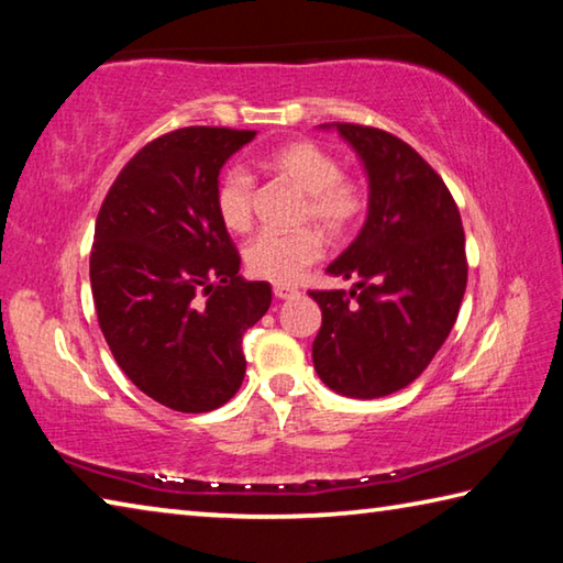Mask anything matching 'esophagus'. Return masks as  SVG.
I'll return each mask as SVG.
<instances>
[{
    "label": "esophagus",
    "mask_w": 563,
    "mask_h": 563,
    "mask_svg": "<svg viewBox=\"0 0 563 563\" xmlns=\"http://www.w3.org/2000/svg\"><path fill=\"white\" fill-rule=\"evenodd\" d=\"M273 292L278 300H288L292 295H298V288H290V285H275Z\"/></svg>",
    "instance_id": "1"
}]
</instances>
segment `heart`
I'll return each mask as SVG.
<instances>
[{"label":"heart","mask_w":563,"mask_h":563,"mask_svg":"<svg viewBox=\"0 0 563 563\" xmlns=\"http://www.w3.org/2000/svg\"><path fill=\"white\" fill-rule=\"evenodd\" d=\"M261 166L302 190L298 223H316L332 241L347 238L367 211L365 180L342 174L340 158L318 141L292 139L271 148ZM213 208L225 231L247 233L255 213V180L243 166L225 168L216 180ZM322 255L316 228L261 233L245 245V268L255 278L290 285Z\"/></svg>","instance_id":"1"}]
</instances>
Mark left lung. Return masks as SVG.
<instances>
[{
	"label": "left lung",
	"instance_id": "1",
	"mask_svg": "<svg viewBox=\"0 0 563 563\" xmlns=\"http://www.w3.org/2000/svg\"><path fill=\"white\" fill-rule=\"evenodd\" d=\"M365 164L369 213L330 275L357 290H310L322 325L312 362L330 389L393 395L424 373L450 335L466 288L464 228L440 174L389 131L335 123Z\"/></svg>",
	"mask_w": 563,
	"mask_h": 563
}]
</instances>
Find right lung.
<instances>
[{
  "label": "right lung",
  "instance_id": "add662e5",
  "mask_svg": "<svg viewBox=\"0 0 563 563\" xmlns=\"http://www.w3.org/2000/svg\"><path fill=\"white\" fill-rule=\"evenodd\" d=\"M255 131L186 126L139 151L113 180L89 258L99 328L141 393L176 412H211L245 377L243 332L271 308L245 280L218 221V174Z\"/></svg>",
  "mask_w": 563,
  "mask_h": 563
}]
</instances>
